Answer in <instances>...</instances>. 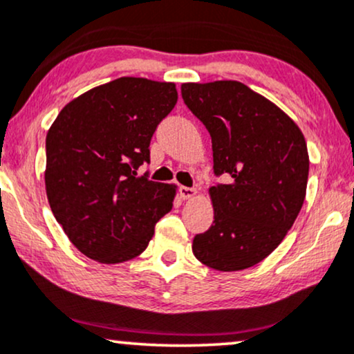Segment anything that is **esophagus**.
Wrapping results in <instances>:
<instances>
[{
  "instance_id": "34e87169",
  "label": "esophagus",
  "mask_w": 354,
  "mask_h": 354,
  "mask_svg": "<svg viewBox=\"0 0 354 354\" xmlns=\"http://www.w3.org/2000/svg\"><path fill=\"white\" fill-rule=\"evenodd\" d=\"M180 194L183 199H193L196 194H198V191L194 188H186V186H181L180 188Z\"/></svg>"
}]
</instances>
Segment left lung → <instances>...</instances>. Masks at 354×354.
I'll list each match as a JSON object with an SVG mask.
<instances>
[{
  "label": "left lung",
  "mask_w": 354,
  "mask_h": 354,
  "mask_svg": "<svg viewBox=\"0 0 354 354\" xmlns=\"http://www.w3.org/2000/svg\"><path fill=\"white\" fill-rule=\"evenodd\" d=\"M185 104L212 140L214 221L193 239L199 262L221 272L244 270L274 252L304 206L308 150L295 122L274 102L237 80L181 85Z\"/></svg>",
  "instance_id": "left-lung-1"
}]
</instances>
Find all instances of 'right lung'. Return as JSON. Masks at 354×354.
<instances>
[{"label":"right lung","instance_id":"1","mask_svg":"<svg viewBox=\"0 0 354 354\" xmlns=\"http://www.w3.org/2000/svg\"><path fill=\"white\" fill-rule=\"evenodd\" d=\"M176 102L173 82L120 77L71 100L50 125L48 201L88 259L120 263L136 257L171 211L176 185L136 176V169L150 161L151 136Z\"/></svg>","mask_w":354,"mask_h":354}]
</instances>
